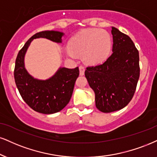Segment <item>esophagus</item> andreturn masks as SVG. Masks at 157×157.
Returning <instances> with one entry per match:
<instances>
[{
    "instance_id": "obj_1",
    "label": "esophagus",
    "mask_w": 157,
    "mask_h": 157,
    "mask_svg": "<svg viewBox=\"0 0 157 157\" xmlns=\"http://www.w3.org/2000/svg\"><path fill=\"white\" fill-rule=\"evenodd\" d=\"M79 69H80V75H83L85 72V67H82V66H80L79 67Z\"/></svg>"
}]
</instances>
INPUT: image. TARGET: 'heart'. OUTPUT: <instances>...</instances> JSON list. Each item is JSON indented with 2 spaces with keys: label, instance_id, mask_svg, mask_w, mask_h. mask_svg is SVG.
<instances>
[{
  "label": "heart",
  "instance_id": "1",
  "mask_svg": "<svg viewBox=\"0 0 157 157\" xmlns=\"http://www.w3.org/2000/svg\"><path fill=\"white\" fill-rule=\"evenodd\" d=\"M67 50L68 56H82L87 64L97 65L108 58L112 48V39L106 31L91 28L79 32L71 38Z\"/></svg>",
  "mask_w": 157,
  "mask_h": 157
}]
</instances>
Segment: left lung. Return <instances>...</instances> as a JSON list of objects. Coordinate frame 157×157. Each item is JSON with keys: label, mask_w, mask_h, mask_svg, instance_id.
<instances>
[{"label": "left lung", "mask_w": 157, "mask_h": 157, "mask_svg": "<svg viewBox=\"0 0 157 157\" xmlns=\"http://www.w3.org/2000/svg\"><path fill=\"white\" fill-rule=\"evenodd\" d=\"M113 53L102 64L87 67L96 107L102 113L124 108L132 99L140 77L139 52L129 36L112 27Z\"/></svg>", "instance_id": "1"}]
</instances>
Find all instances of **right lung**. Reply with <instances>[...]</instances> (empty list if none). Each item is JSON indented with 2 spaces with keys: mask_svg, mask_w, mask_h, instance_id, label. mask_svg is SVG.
I'll return each mask as SVG.
<instances>
[{
  "mask_svg": "<svg viewBox=\"0 0 157 157\" xmlns=\"http://www.w3.org/2000/svg\"><path fill=\"white\" fill-rule=\"evenodd\" d=\"M63 32L44 31L30 38L17 55L15 61L14 80L20 95L33 110L43 114H53L63 109L69 102L75 81L79 76L78 67H60L54 75L47 80L31 76L25 67V56L31 41L45 38L56 43L62 42Z\"/></svg>",
  "mask_w": 157,
  "mask_h": 157,
  "instance_id": "right-lung-1",
  "label": "right lung"
}]
</instances>
